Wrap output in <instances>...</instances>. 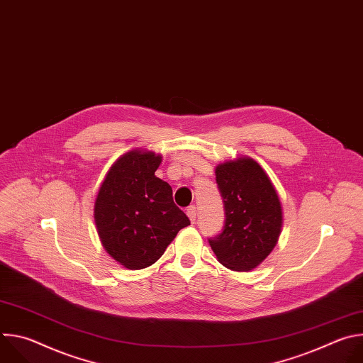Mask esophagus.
<instances>
[{
  "label": "esophagus",
  "instance_id": "1",
  "mask_svg": "<svg viewBox=\"0 0 363 363\" xmlns=\"http://www.w3.org/2000/svg\"><path fill=\"white\" fill-rule=\"evenodd\" d=\"M186 216L189 217V220L192 223H195V218H196V206L195 205H191L186 208Z\"/></svg>",
  "mask_w": 363,
  "mask_h": 363
}]
</instances>
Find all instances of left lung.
<instances>
[{
  "label": "left lung",
  "mask_w": 363,
  "mask_h": 363,
  "mask_svg": "<svg viewBox=\"0 0 363 363\" xmlns=\"http://www.w3.org/2000/svg\"><path fill=\"white\" fill-rule=\"evenodd\" d=\"M224 202L223 231L208 238L218 262L235 272H250L274 248L281 230V205L262 167L250 158L216 169Z\"/></svg>",
  "instance_id": "1"
}]
</instances>
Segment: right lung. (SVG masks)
Wrapping results in <instances>:
<instances>
[{"instance_id":"obj_1","label":"right lung","mask_w":363,"mask_h":363,"mask_svg":"<svg viewBox=\"0 0 363 363\" xmlns=\"http://www.w3.org/2000/svg\"><path fill=\"white\" fill-rule=\"evenodd\" d=\"M161 157L130 150L112 165L96 202L94 220L103 247L130 270L152 266L178 231L191 224L172 188L155 177Z\"/></svg>"}]
</instances>
